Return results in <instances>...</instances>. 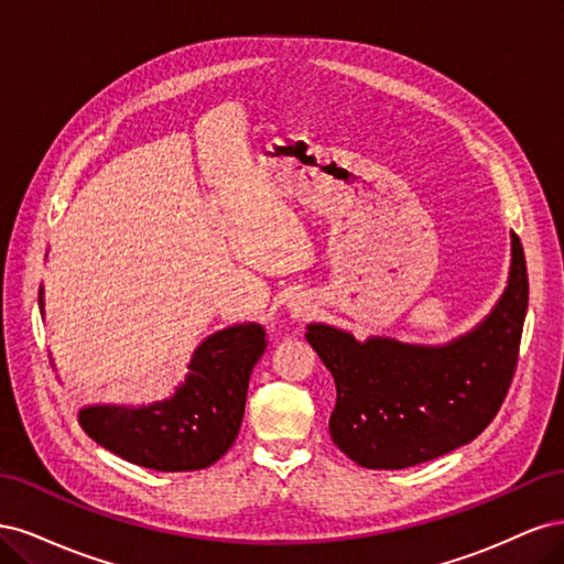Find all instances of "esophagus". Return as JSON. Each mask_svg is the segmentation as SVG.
<instances>
[{
    "label": "esophagus",
    "mask_w": 564,
    "mask_h": 564,
    "mask_svg": "<svg viewBox=\"0 0 564 564\" xmlns=\"http://www.w3.org/2000/svg\"><path fill=\"white\" fill-rule=\"evenodd\" d=\"M289 311H292V315H294V317L305 319V317H311V313H313V305H311V301L296 299V301L289 303Z\"/></svg>",
    "instance_id": "obj_1"
}]
</instances>
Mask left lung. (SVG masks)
Instances as JSON below:
<instances>
[{
  "mask_svg": "<svg viewBox=\"0 0 564 564\" xmlns=\"http://www.w3.org/2000/svg\"><path fill=\"white\" fill-rule=\"evenodd\" d=\"M527 299L524 251L510 232L501 299L449 344L357 340L332 324H308L305 338L336 383L334 445L371 470L409 468L468 445L497 416L516 373Z\"/></svg>",
  "mask_w": 564,
  "mask_h": 564,
  "instance_id": "left-lung-1",
  "label": "left lung"
}]
</instances>
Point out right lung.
<instances>
[{
    "instance_id": "1",
    "label": "right lung",
    "mask_w": 564,
    "mask_h": 564,
    "mask_svg": "<svg viewBox=\"0 0 564 564\" xmlns=\"http://www.w3.org/2000/svg\"><path fill=\"white\" fill-rule=\"evenodd\" d=\"M40 311L44 315V286ZM265 346L261 324H232L202 340L187 362L185 381L166 400L82 406L79 425L129 464L162 473L207 468L240 433L251 369Z\"/></svg>"
}]
</instances>
